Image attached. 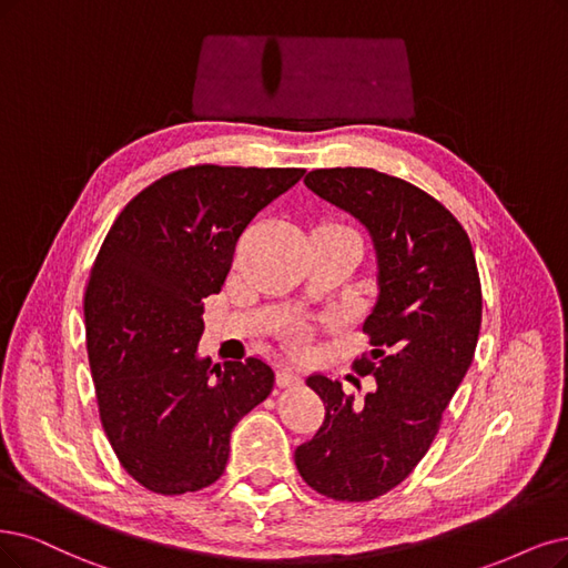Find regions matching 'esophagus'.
Here are the masks:
<instances>
[{
  "label": "esophagus",
  "mask_w": 568,
  "mask_h": 568,
  "mask_svg": "<svg viewBox=\"0 0 568 568\" xmlns=\"http://www.w3.org/2000/svg\"><path fill=\"white\" fill-rule=\"evenodd\" d=\"M276 384L278 386H300L302 384V376L300 374H295L292 369H285V367H281L278 369V374H276Z\"/></svg>",
  "instance_id": "obj_1"
}]
</instances>
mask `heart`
Returning <instances> with one entry per match:
<instances>
[{"label": "heart", "instance_id": "b5f03b06", "mask_svg": "<svg viewBox=\"0 0 568 568\" xmlns=\"http://www.w3.org/2000/svg\"><path fill=\"white\" fill-rule=\"evenodd\" d=\"M290 346L295 351H302L306 346V329L304 327H295L290 332Z\"/></svg>", "mask_w": 568, "mask_h": 568}]
</instances>
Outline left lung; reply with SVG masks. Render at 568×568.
Masks as SVG:
<instances>
[{"mask_svg": "<svg viewBox=\"0 0 568 568\" xmlns=\"http://www.w3.org/2000/svg\"><path fill=\"white\" fill-rule=\"evenodd\" d=\"M311 192L361 220L376 250L379 297L353 363L376 388L363 405L323 374L306 379L325 422L295 452L306 485L327 498H379L416 468L473 363L481 285L466 229L424 189L374 168H318Z\"/></svg>", "mask_w": 568, "mask_h": 568, "instance_id": "obj_1", "label": "left lung"}]
</instances>
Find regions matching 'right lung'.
Here are the masks:
<instances>
[{
  "label": "right lung",
  "mask_w": 568,
  "mask_h": 568,
  "mask_svg": "<svg viewBox=\"0 0 568 568\" xmlns=\"http://www.w3.org/2000/svg\"><path fill=\"white\" fill-rule=\"evenodd\" d=\"M304 173L189 165L142 189L104 236L83 297L89 365L102 428L144 489L217 481L231 430L273 390L260 358H199L203 300L222 290L243 229Z\"/></svg>",
  "instance_id": "obj_1"
}]
</instances>
